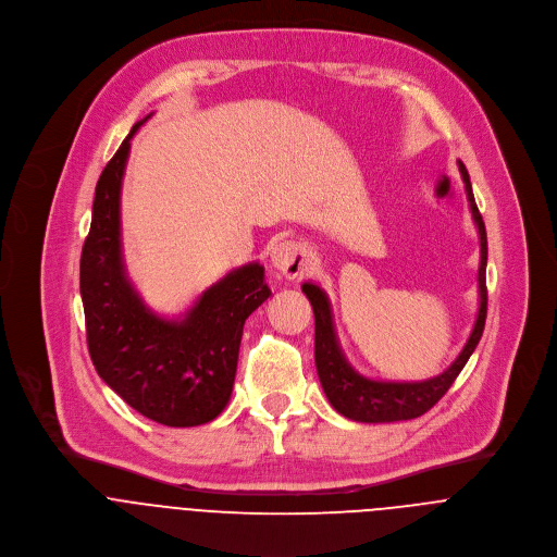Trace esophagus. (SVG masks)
Returning a JSON list of instances; mask_svg holds the SVG:
<instances>
[{
  "label": "esophagus",
  "instance_id": "1",
  "mask_svg": "<svg viewBox=\"0 0 557 557\" xmlns=\"http://www.w3.org/2000/svg\"><path fill=\"white\" fill-rule=\"evenodd\" d=\"M271 264L286 277L297 280L308 269V256L306 249L295 240H284L273 247L271 251Z\"/></svg>",
  "mask_w": 557,
  "mask_h": 557
}]
</instances>
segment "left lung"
Masks as SVG:
<instances>
[{"label":"left lung","instance_id":"1","mask_svg":"<svg viewBox=\"0 0 557 557\" xmlns=\"http://www.w3.org/2000/svg\"><path fill=\"white\" fill-rule=\"evenodd\" d=\"M467 197L471 203V214L480 232V310L478 319L473 325V332L456 358V362L441 375L425 380V382H377L360 375L345 358L334 321H332V308L330 299L312 282H306L301 290L312 304L314 310V362H317V373L321 380V386L325 391V397L334 406L336 412L343 417L358 421V423H393V421H408L425 414L430 408H434L441 397L451 388L465 364L469 362L471 354L475 351L484 325H486V310H488V290H486V262H488V240H486V225L484 219L478 210L469 171L462 162H458Z\"/></svg>","mask_w":557,"mask_h":557}]
</instances>
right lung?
<instances>
[{"mask_svg":"<svg viewBox=\"0 0 557 557\" xmlns=\"http://www.w3.org/2000/svg\"><path fill=\"white\" fill-rule=\"evenodd\" d=\"M149 116L132 127L95 186L79 260L86 343L99 377L129 408L160 425L195 428L227 406L243 325L271 288L264 267L249 262L203 290L180 319L143 304L123 264L119 206L129 140Z\"/></svg>","mask_w":557,"mask_h":557,"instance_id":"1","label":"right lung"}]
</instances>
